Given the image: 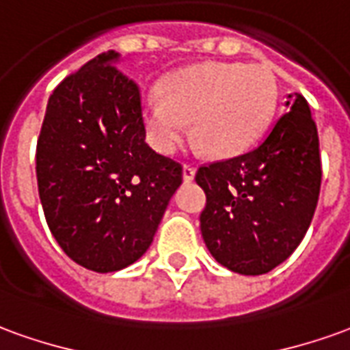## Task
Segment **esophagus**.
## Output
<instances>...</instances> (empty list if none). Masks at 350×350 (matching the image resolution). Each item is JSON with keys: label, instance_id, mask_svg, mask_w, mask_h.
I'll return each instance as SVG.
<instances>
[{"label": "esophagus", "instance_id": "1", "mask_svg": "<svg viewBox=\"0 0 350 350\" xmlns=\"http://www.w3.org/2000/svg\"><path fill=\"white\" fill-rule=\"evenodd\" d=\"M195 170H197V168L193 167L191 163H185V165H183V180H185V182H191L193 178H195Z\"/></svg>", "mask_w": 350, "mask_h": 350}]
</instances>
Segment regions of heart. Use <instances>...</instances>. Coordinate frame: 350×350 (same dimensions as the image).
Masks as SVG:
<instances>
[{
	"label": "heart",
	"instance_id": "obj_1",
	"mask_svg": "<svg viewBox=\"0 0 350 350\" xmlns=\"http://www.w3.org/2000/svg\"><path fill=\"white\" fill-rule=\"evenodd\" d=\"M277 104V81L265 66L202 62L172 72L150 96L142 116L150 142L172 153L191 138L202 153L226 159L243 153L263 133Z\"/></svg>",
	"mask_w": 350,
	"mask_h": 350
}]
</instances>
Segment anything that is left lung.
Wrapping results in <instances>:
<instances>
[{"mask_svg":"<svg viewBox=\"0 0 350 350\" xmlns=\"http://www.w3.org/2000/svg\"><path fill=\"white\" fill-rule=\"evenodd\" d=\"M256 150L202 165L195 180L206 193L200 233L210 254L233 273L263 275L299 246L320 193L319 133L301 94Z\"/></svg>","mask_w":350,"mask_h":350,"instance_id":"8db88e82","label":"left lung"}]
</instances>
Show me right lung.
<instances>
[{
    "mask_svg": "<svg viewBox=\"0 0 350 350\" xmlns=\"http://www.w3.org/2000/svg\"><path fill=\"white\" fill-rule=\"evenodd\" d=\"M117 64L102 53L53 90L36 151L49 229L96 273L140 260L182 183V165L148 146L140 87Z\"/></svg>",
    "mask_w": 350,
    "mask_h": 350,
    "instance_id": "add662e5",
    "label": "right lung"
}]
</instances>
